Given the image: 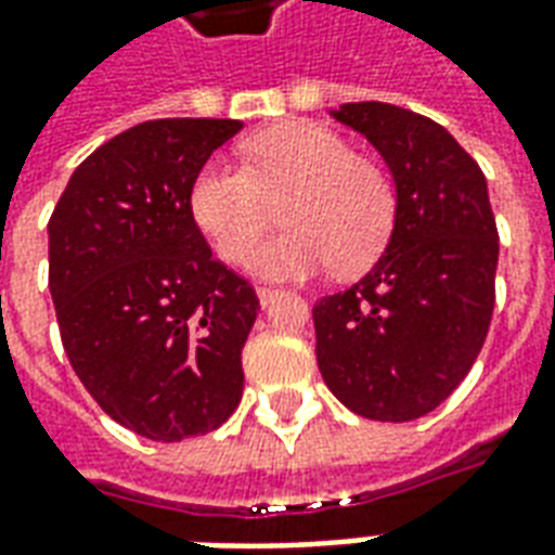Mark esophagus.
Masks as SVG:
<instances>
[{
    "label": "esophagus",
    "instance_id": "obj_1",
    "mask_svg": "<svg viewBox=\"0 0 555 555\" xmlns=\"http://www.w3.org/2000/svg\"><path fill=\"white\" fill-rule=\"evenodd\" d=\"M256 294H258V302H261V306H270L273 299L282 297V291H279V288H270V285H258Z\"/></svg>",
    "mask_w": 555,
    "mask_h": 555
}]
</instances>
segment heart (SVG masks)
I'll list each match as a JSON object with an SVG mask.
<instances>
[{
  "label": "heart",
  "mask_w": 555,
  "mask_h": 555,
  "mask_svg": "<svg viewBox=\"0 0 555 555\" xmlns=\"http://www.w3.org/2000/svg\"><path fill=\"white\" fill-rule=\"evenodd\" d=\"M244 164L208 162L191 184V217L215 253L241 264L267 229L253 270L270 279H306L330 264L356 273L379 256L397 220L388 170L356 155L338 131L318 122H279L244 143Z\"/></svg>",
  "instance_id": "obj_1"
}]
</instances>
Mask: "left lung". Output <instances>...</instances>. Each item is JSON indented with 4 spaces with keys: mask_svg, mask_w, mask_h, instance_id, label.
Returning a JSON list of instances; mask_svg holds the SVG:
<instances>
[{
    "mask_svg": "<svg viewBox=\"0 0 555 555\" xmlns=\"http://www.w3.org/2000/svg\"><path fill=\"white\" fill-rule=\"evenodd\" d=\"M397 182L391 241L367 276L314 302L318 367L350 412L424 417L474 367L494 314L500 241L486 176L424 114L350 102L335 111Z\"/></svg>",
    "mask_w": 555,
    "mask_h": 555,
    "instance_id": "left-lung-1",
    "label": "left lung"
}]
</instances>
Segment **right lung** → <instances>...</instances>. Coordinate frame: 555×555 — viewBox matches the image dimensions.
I'll return each mask as SVG.
<instances>
[{
	"mask_svg": "<svg viewBox=\"0 0 555 555\" xmlns=\"http://www.w3.org/2000/svg\"><path fill=\"white\" fill-rule=\"evenodd\" d=\"M237 120H150L76 167L49 217V294L73 371L100 409L152 441L229 421L256 288L211 256L191 184Z\"/></svg>",
	"mask_w": 555,
	"mask_h": 555,
	"instance_id": "1",
	"label": "right lung"
}]
</instances>
